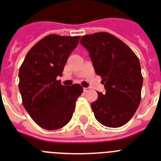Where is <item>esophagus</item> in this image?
Listing matches in <instances>:
<instances>
[{"label":"esophagus","mask_w":161,"mask_h":161,"mask_svg":"<svg viewBox=\"0 0 161 161\" xmlns=\"http://www.w3.org/2000/svg\"><path fill=\"white\" fill-rule=\"evenodd\" d=\"M89 90H90V87H84V88H83V91H84L85 92H88Z\"/></svg>","instance_id":"34e87169"}]
</instances>
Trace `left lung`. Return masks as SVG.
Instances as JSON below:
<instances>
[{
    "instance_id": "1",
    "label": "left lung",
    "mask_w": 161,
    "mask_h": 161,
    "mask_svg": "<svg viewBox=\"0 0 161 161\" xmlns=\"http://www.w3.org/2000/svg\"><path fill=\"white\" fill-rule=\"evenodd\" d=\"M81 44L89 53L106 92L91 103L95 118L108 127L123 126L141 103L143 77L139 58L121 40L107 32L83 35Z\"/></svg>"
}]
</instances>
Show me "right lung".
Segmentation results:
<instances>
[{"mask_svg": "<svg viewBox=\"0 0 161 161\" xmlns=\"http://www.w3.org/2000/svg\"><path fill=\"white\" fill-rule=\"evenodd\" d=\"M79 39L47 35L30 49L19 68L22 103L35 123L45 130H57L69 123L83 92L80 84L64 86L57 80Z\"/></svg>", "mask_w": 161, "mask_h": 161, "instance_id": "obj_1", "label": "right lung"}]
</instances>
